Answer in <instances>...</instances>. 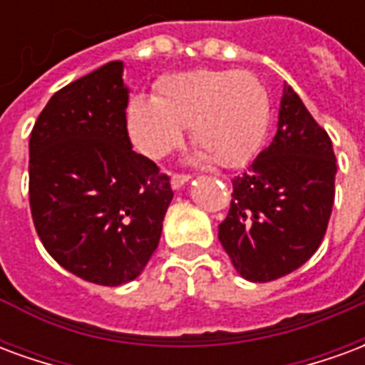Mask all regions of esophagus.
<instances>
[{
  "label": "esophagus",
  "mask_w": 365,
  "mask_h": 365,
  "mask_svg": "<svg viewBox=\"0 0 365 365\" xmlns=\"http://www.w3.org/2000/svg\"><path fill=\"white\" fill-rule=\"evenodd\" d=\"M191 175L190 174H174L172 175V180H170V183H172V190H182L185 183L190 182Z\"/></svg>",
  "instance_id": "obj_1"
}]
</instances>
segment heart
Returning <instances> with one entry per match:
<instances>
[{
  "instance_id": "b5f03b06",
  "label": "heart",
  "mask_w": 365,
  "mask_h": 365,
  "mask_svg": "<svg viewBox=\"0 0 365 365\" xmlns=\"http://www.w3.org/2000/svg\"><path fill=\"white\" fill-rule=\"evenodd\" d=\"M269 125L264 83L246 70L197 68L160 78L156 97L135 93L127 128L135 148L160 160L178 148L190 127L199 156L221 168L245 166Z\"/></svg>"
}]
</instances>
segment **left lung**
Instances as JSON below:
<instances>
[{"mask_svg": "<svg viewBox=\"0 0 365 365\" xmlns=\"http://www.w3.org/2000/svg\"><path fill=\"white\" fill-rule=\"evenodd\" d=\"M334 178L327 130L285 83L274 140L232 180L229 215L219 225V240L238 274L266 283L301 268L329 227Z\"/></svg>", "mask_w": 365, "mask_h": 365, "instance_id": "left-lung-1", "label": "left lung"}]
</instances>
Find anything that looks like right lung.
<instances>
[{"instance_id": "add662e5", "label": "right lung", "mask_w": 365, "mask_h": 365, "mask_svg": "<svg viewBox=\"0 0 365 365\" xmlns=\"http://www.w3.org/2000/svg\"><path fill=\"white\" fill-rule=\"evenodd\" d=\"M128 88L113 60L51 97L29 140L36 235L60 266L97 285L140 275L174 197L170 178L133 150Z\"/></svg>"}]
</instances>
